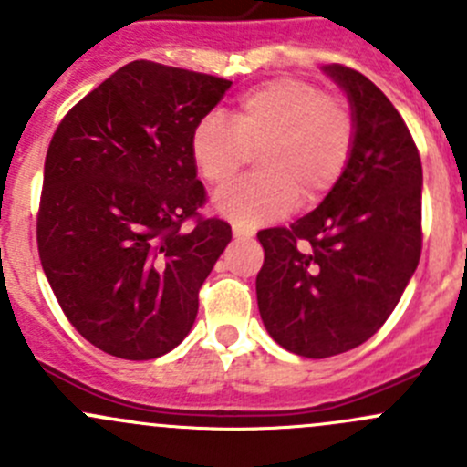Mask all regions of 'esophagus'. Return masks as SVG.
I'll return each mask as SVG.
<instances>
[{
  "label": "esophagus",
  "instance_id": "obj_1",
  "mask_svg": "<svg viewBox=\"0 0 467 467\" xmlns=\"http://www.w3.org/2000/svg\"><path fill=\"white\" fill-rule=\"evenodd\" d=\"M253 230L251 228H244V225H233V237L234 239H251L253 237Z\"/></svg>",
  "mask_w": 467,
  "mask_h": 467
}]
</instances>
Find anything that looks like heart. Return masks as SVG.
Returning <instances> with one entry per match:
<instances>
[{
	"mask_svg": "<svg viewBox=\"0 0 467 467\" xmlns=\"http://www.w3.org/2000/svg\"><path fill=\"white\" fill-rule=\"evenodd\" d=\"M355 138L350 110L300 78H275L251 89L230 112L203 117L192 158L210 185L233 181L260 150V173L223 187L212 207L244 228H255L318 201L341 176Z\"/></svg>",
	"mask_w": 467,
	"mask_h": 467,
	"instance_id": "obj_1",
	"label": "heart"
}]
</instances>
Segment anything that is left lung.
I'll list each match as a JSON object with an SVG mask.
<instances>
[{"label":"left lung","instance_id":"left-lung-1","mask_svg":"<svg viewBox=\"0 0 467 467\" xmlns=\"http://www.w3.org/2000/svg\"><path fill=\"white\" fill-rule=\"evenodd\" d=\"M323 72L350 103L346 167L317 210L291 228L257 233L264 327L309 359L368 341L402 298L422 248V164L407 124L364 74L343 65Z\"/></svg>","mask_w":467,"mask_h":467}]
</instances>
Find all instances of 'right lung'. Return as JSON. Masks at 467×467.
<instances>
[{
    "mask_svg": "<svg viewBox=\"0 0 467 467\" xmlns=\"http://www.w3.org/2000/svg\"><path fill=\"white\" fill-rule=\"evenodd\" d=\"M233 81L133 60L65 115L45 160L37 251L65 317L130 361L171 352L233 239L196 219L203 182L192 138Z\"/></svg>",
    "mask_w": 467,
    "mask_h": 467,
    "instance_id": "right-lung-1",
    "label": "right lung"
}]
</instances>
